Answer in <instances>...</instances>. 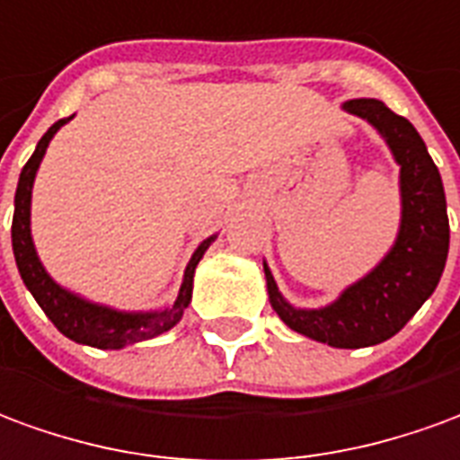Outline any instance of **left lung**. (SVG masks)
I'll use <instances>...</instances> for the list:
<instances>
[{"mask_svg":"<svg viewBox=\"0 0 460 460\" xmlns=\"http://www.w3.org/2000/svg\"><path fill=\"white\" fill-rule=\"evenodd\" d=\"M344 109L369 120L402 165V230L376 270L324 309H295L267 270V295L279 319L309 340L337 349L386 341L419 312L441 279L448 257V215L441 172L409 120L376 99H354Z\"/></svg>","mask_w":460,"mask_h":460,"instance_id":"left-lung-1","label":"left lung"}]
</instances>
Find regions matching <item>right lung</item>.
Listing matches in <instances>:
<instances>
[{
	"label": "right lung",
	"instance_id": "obj_1",
	"mask_svg": "<svg viewBox=\"0 0 460 460\" xmlns=\"http://www.w3.org/2000/svg\"><path fill=\"white\" fill-rule=\"evenodd\" d=\"M68 119L57 120L41 136V141L37 143V151L31 153L27 165L22 168L14 195L12 247H14L16 267H19V275L24 279V285L34 295L39 307L44 309V314L54 322V327L64 337L79 341V344L96 347V349H120L126 344L153 340V337L168 332V329H172L181 322L185 307L190 305V295H193L195 267H198L200 257L205 255V250L210 247L215 237L203 240L200 247L195 250L190 262L185 267V277L183 285H181V292H178V299L172 302V307L163 309V312H116V309L101 307V305L86 302V299L66 292L64 288H58L57 282L47 275V270L41 267V262H39L37 250H34V243H31V230H29V213H31V185H34L39 163L44 158L47 146L54 138V133Z\"/></svg>",
	"mask_w": 460,
	"mask_h": 460
}]
</instances>
